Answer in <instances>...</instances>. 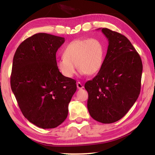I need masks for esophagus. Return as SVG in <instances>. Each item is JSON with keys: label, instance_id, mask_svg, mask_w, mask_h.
<instances>
[{"label": "esophagus", "instance_id": "obj_1", "mask_svg": "<svg viewBox=\"0 0 155 155\" xmlns=\"http://www.w3.org/2000/svg\"><path fill=\"white\" fill-rule=\"evenodd\" d=\"M77 88L78 89V90H81V89H83L84 87L83 85L80 82H78L77 83Z\"/></svg>", "mask_w": 155, "mask_h": 155}]
</instances>
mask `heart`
Instances as JSON below:
<instances>
[{
    "label": "heart",
    "mask_w": 155,
    "mask_h": 155,
    "mask_svg": "<svg viewBox=\"0 0 155 155\" xmlns=\"http://www.w3.org/2000/svg\"><path fill=\"white\" fill-rule=\"evenodd\" d=\"M64 58L57 61V68L65 78H72L75 65L81 74L93 75L103 66L105 48L96 38L79 39L71 41L63 52Z\"/></svg>",
    "instance_id": "obj_1"
}]
</instances>
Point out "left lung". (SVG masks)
<instances>
[{"instance_id":"obj_1","label":"left lung","mask_w":155,"mask_h":155,"mask_svg":"<svg viewBox=\"0 0 155 155\" xmlns=\"http://www.w3.org/2000/svg\"><path fill=\"white\" fill-rule=\"evenodd\" d=\"M98 29L108 39V48L101 69L85 88L91 117L110 124L124 117L137 101L143 66L140 54L124 35L107 28Z\"/></svg>"}]
</instances>
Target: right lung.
I'll return each instance as SVG.
<instances>
[{
    "label": "right lung",
    "mask_w": 155,
    "mask_h": 155,
    "mask_svg": "<svg viewBox=\"0 0 155 155\" xmlns=\"http://www.w3.org/2000/svg\"><path fill=\"white\" fill-rule=\"evenodd\" d=\"M64 41L61 37L35 34L20 44L13 59L12 90L24 116L41 128L64 122L77 90L76 81L57 68L56 52Z\"/></svg>",
    "instance_id": "1"
}]
</instances>
